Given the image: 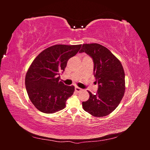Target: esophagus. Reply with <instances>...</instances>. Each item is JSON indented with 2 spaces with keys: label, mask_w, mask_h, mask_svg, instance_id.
Returning a JSON list of instances; mask_svg holds the SVG:
<instances>
[{
  "label": "esophagus",
  "mask_w": 150,
  "mask_h": 150,
  "mask_svg": "<svg viewBox=\"0 0 150 150\" xmlns=\"http://www.w3.org/2000/svg\"><path fill=\"white\" fill-rule=\"evenodd\" d=\"M83 89L79 88V87H75V91L77 92V93H79V92H81V91H82Z\"/></svg>",
  "instance_id": "34e87169"
}]
</instances>
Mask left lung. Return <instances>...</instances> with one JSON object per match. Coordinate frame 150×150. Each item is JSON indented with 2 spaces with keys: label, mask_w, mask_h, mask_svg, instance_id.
<instances>
[{
  "label": "left lung",
  "mask_w": 150,
  "mask_h": 150,
  "mask_svg": "<svg viewBox=\"0 0 150 150\" xmlns=\"http://www.w3.org/2000/svg\"><path fill=\"white\" fill-rule=\"evenodd\" d=\"M80 53L85 52L93 59L94 76L98 84V91L83 102L84 110L96 117L110 114L119 105L125 91V74L121 62L101 44H84Z\"/></svg>",
  "instance_id": "8db88e82"
}]
</instances>
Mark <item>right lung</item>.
Wrapping results in <instances>:
<instances>
[{"label": "right lung", "instance_id": "right-lung-1", "mask_svg": "<svg viewBox=\"0 0 150 150\" xmlns=\"http://www.w3.org/2000/svg\"><path fill=\"white\" fill-rule=\"evenodd\" d=\"M81 46L54 45L40 52L31 64L25 76V88L30 100L40 111L52 114L65 108L74 86L61 82L60 74Z\"/></svg>", "mask_w": 150, "mask_h": 150}]
</instances>
